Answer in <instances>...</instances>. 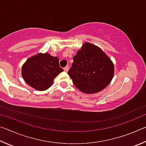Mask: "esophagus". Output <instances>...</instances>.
<instances>
[{"label":"esophagus","mask_w":146,"mask_h":146,"mask_svg":"<svg viewBox=\"0 0 146 146\" xmlns=\"http://www.w3.org/2000/svg\"><path fill=\"white\" fill-rule=\"evenodd\" d=\"M64 70L66 71V72H68V71H69V66H66L65 68H64Z\"/></svg>","instance_id":"34e87169"}]
</instances>
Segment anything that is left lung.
<instances>
[{
    "label": "left lung",
    "mask_w": 146,
    "mask_h": 146,
    "mask_svg": "<svg viewBox=\"0 0 146 146\" xmlns=\"http://www.w3.org/2000/svg\"><path fill=\"white\" fill-rule=\"evenodd\" d=\"M114 64L99 47L85 42L73 57L68 75L76 88L84 93L103 90L114 76Z\"/></svg>",
    "instance_id": "8db88e82"
}]
</instances>
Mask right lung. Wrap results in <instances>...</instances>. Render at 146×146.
Listing matches in <instances>:
<instances>
[{
	"mask_svg": "<svg viewBox=\"0 0 146 146\" xmlns=\"http://www.w3.org/2000/svg\"><path fill=\"white\" fill-rule=\"evenodd\" d=\"M63 71L58 57L48 53H39L25 62L21 73L24 81L31 88L44 91L51 87L54 78Z\"/></svg>",
	"mask_w": 146,
	"mask_h": 146,
	"instance_id": "1",
	"label": "right lung"
}]
</instances>
